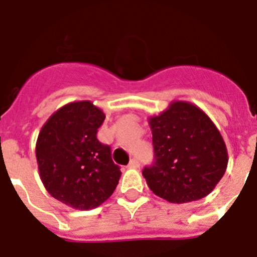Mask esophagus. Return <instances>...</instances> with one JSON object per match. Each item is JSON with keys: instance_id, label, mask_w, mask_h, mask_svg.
Segmentation results:
<instances>
[{"instance_id": "obj_1", "label": "esophagus", "mask_w": 257, "mask_h": 257, "mask_svg": "<svg viewBox=\"0 0 257 257\" xmlns=\"http://www.w3.org/2000/svg\"><path fill=\"white\" fill-rule=\"evenodd\" d=\"M139 166H141V163H139L138 159H137V158H133V159H132L131 162H129L128 168H133V169H136V168H139Z\"/></svg>"}]
</instances>
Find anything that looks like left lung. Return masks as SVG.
Returning a JSON list of instances; mask_svg holds the SVG:
<instances>
[{"instance_id":"obj_1","label":"left lung","mask_w":257,"mask_h":257,"mask_svg":"<svg viewBox=\"0 0 257 257\" xmlns=\"http://www.w3.org/2000/svg\"><path fill=\"white\" fill-rule=\"evenodd\" d=\"M148 121L154 162L142 173L151 191L171 203L210 195L228 162L225 142L210 116L195 104L174 100Z\"/></svg>"}]
</instances>
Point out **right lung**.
<instances>
[{"label": "right lung", "instance_id": "obj_1", "mask_svg": "<svg viewBox=\"0 0 257 257\" xmlns=\"http://www.w3.org/2000/svg\"><path fill=\"white\" fill-rule=\"evenodd\" d=\"M104 119L105 114L91 101H73L57 109L37 137L36 159L45 188L75 210L100 206L120 178L110 147L96 138Z\"/></svg>", "mask_w": 257, "mask_h": 257}]
</instances>
